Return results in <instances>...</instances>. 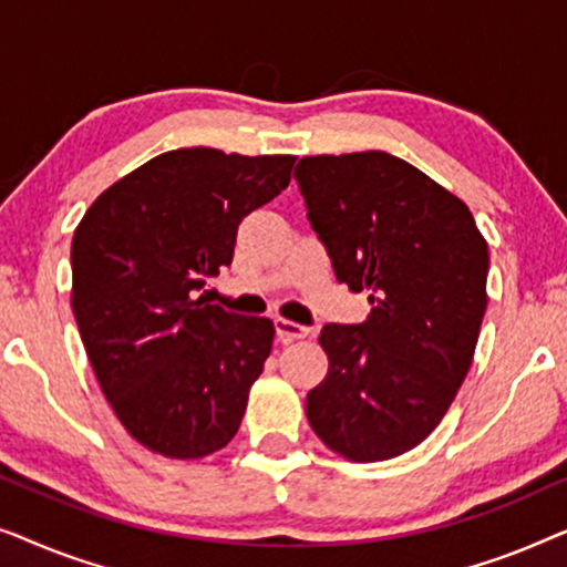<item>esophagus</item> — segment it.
<instances>
[{
	"label": "esophagus",
	"mask_w": 567,
	"mask_h": 567,
	"mask_svg": "<svg viewBox=\"0 0 567 567\" xmlns=\"http://www.w3.org/2000/svg\"><path fill=\"white\" fill-rule=\"evenodd\" d=\"M276 332L278 338H281V343H293V340H301L309 336V328L299 322H291V320H284V317H276Z\"/></svg>",
	"instance_id": "34e87169"
}]
</instances>
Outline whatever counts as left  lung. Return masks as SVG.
Instances as JSON below:
<instances>
[{
  "label": "left lung",
  "instance_id": "1",
  "mask_svg": "<svg viewBox=\"0 0 567 567\" xmlns=\"http://www.w3.org/2000/svg\"><path fill=\"white\" fill-rule=\"evenodd\" d=\"M307 219L351 291L361 324H324L328 377L307 421L351 462L415 449L441 423L475 355L487 307V243L470 208L386 152L299 159Z\"/></svg>",
  "mask_w": 567,
  "mask_h": 567
}]
</instances>
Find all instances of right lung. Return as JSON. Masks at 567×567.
<instances>
[{
  "instance_id": "obj_1",
  "label": "right lung",
  "mask_w": 567,
  "mask_h": 567,
  "mask_svg": "<svg viewBox=\"0 0 567 567\" xmlns=\"http://www.w3.org/2000/svg\"><path fill=\"white\" fill-rule=\"evenodd\" d=\"M291 154H159L100 193L72 239V309L100 390L138 444L200 460L235 439L270 355L268 317L198 291L237 227L291 181Z\"/></svg>"
}]
</instances>
